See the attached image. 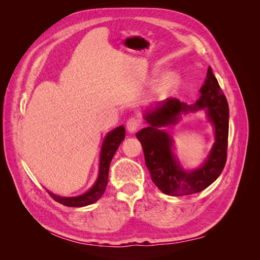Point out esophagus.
Returning <instances> with one entry per match:
<instances>
[{
  "instance_id": "esophagus-1",
  "label": "esophagus",
  "mask_w": 260,
  "mask_h": 260,
  "mask_svg": "<svg viewBox=\"0 0 260 260\" xmlns=\"http://www.w3.org/2000/svg\"><path fill=\"white\" fill-rule=\"evenodd\" d=\"M140 125H141V122L137 117H131L130 119L127 121V129L131 133L136 132L140 128Z\"/></svg>"
}]
</instances>
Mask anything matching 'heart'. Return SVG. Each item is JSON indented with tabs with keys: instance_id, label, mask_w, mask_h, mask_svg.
Returning <instances> with one entry per match:
<instances>
[{
	"instance_id": "obj_1",
	"label": "heart",
	"mask_w": 260,
	"mask_h": 260,
	"mask_svg": "<svg viewBox=\"0 0 260 260\" xmlns=\"http://www.w3.org/2000/svg\"><path fill=\"white\" fill-rule=\"evenodd\" d=\"M180 82V77L177 73L170 72L165 75L156 84V93L159 96H167L174 93Z\"/></svg>"
}]
</instances>
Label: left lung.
I'll return each instance as SVG.
<instances>
[{
  "label": "left lung",
  "instance_id": "1",
  "mask_svg": "<svg viewBox=\"0 0 260 260\" xmlns=\"http://www.w3.org/2000/svg\"><path fill=\"white\" fill-rule=\"evenodd\" d=\"M199 109L208 111L209 119L215 127L216 142L201 169L185 172L179 167L172 154L170 136L158 128L175 123L181 112ZM144 118L149 127L137 132L136 136L142 144L152 181L161 192L171 196L198 193L205 190L221 174L226 161L229 106L210 67L205 83L201 88V98L195 104L186 105L176 98H169L154 109H148Z\"/></svg>",
  "mask_w": 260,
  "mask_h": 260
}]
</instances>
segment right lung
<instances>
[{"instance_id": "1", "label": "right lung", "mask_w": 260, "mask_h": 260, "mask_svg": "<svg viewBox=\"0 0 260 260\" xmlns=\"http://www.w3.org/2000/svg\"><path fill=\"white\" fill-rule=\"evenodd\" d=\"M124 137L125 131L123 125L116 128L106 136L101 151L99 177L95 184H94L88 192L82 195L76 196V198H62V196L55 195L48 191L51 198H53L54 201H56L67 207H83L99 201V199L104 194L106 190L109 165H111V161L117 151V148L123 141Z\"/></svg>"}]
</instances>
